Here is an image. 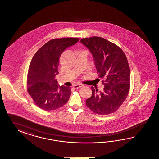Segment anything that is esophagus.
Wrapping results in <instances>:
<instances>
[{
  "label": "esophagus",
  "mask_w": 159,
  "mask_h": 159,
  "mask_svg": "<svg viewBox=\"0 0 159 159\" xmlns=\"http://www.w3.org/2000/svg\"><path fill=\"white\" fill-rule=\"evenodd\" d=\"M84 86V85L83 84H75V85H74L73 87L74 88V89H79V88H80V87H82Z\"/></svg>",
  "instance_id": "1"
}]
</instances>
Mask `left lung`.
Segmentation results:
<instances>
[{
    "instance_id": "left-lung-1",
    "label": "left lung",
    "mask_w": 159,
    "mask_h": 159,
    "mask_svg": "<svg viewBox=\"0 0 159 159\" xmlns=\"http://www.w3.org/2000/svg\"><path fill=\"white\" fill-rule=\"evenodd\" d=\"M92 53L97 73L103 79L102 92L92 87V96L86 106L93 112L108 115L117 111L128 96L130 88V68L123 51L115 43L99 37L80 40Z\"/></svg>"
}]
</instances>
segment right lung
I'll use <instances>...</instances> for the list:
<instances>
[{
	"instance_id": "obj_1",
	"label": "right lung",
	"mask_w": 159,
	"mask_h": 159,
	"mask_svg": "<svg viewBox=\"0 0 159 159\" xmlns=\"http://www.w3.org/2000/svg\"><path fill=\"white\" fill-rule=\"evenodd\" d=\"M79 41L78 38L51 39L39 48L32 58L27 75V91L36 106L43 110H55L69 100L70 87L58 86L55 77L59 73L61 54Z\"/></svg>"
}]
</instances>
